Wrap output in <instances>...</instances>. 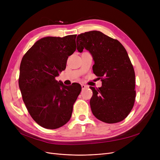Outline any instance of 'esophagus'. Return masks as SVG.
Instances as JSON below:
<instances>
[{
	"instance_id": "obj_1",
	"label": "esophagus",
	"mask_w": 160,
	"mask_h": 160,
	"mask_svg": "<svg viewBox=\"0 0 160 160\" xmlns=\"http://www.w3.org/2000/svg\"><path fill=\"white\" fill-rule=\"evenodd\" d=\"M81 88H82V89H85V88H87V85H83V84H81Z\"/></svg>"
}]
</instances>
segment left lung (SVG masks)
<instances>
[{
  "label": "left lung",
  "instance_id": "8db88e82",
  "mask_svg": "<svg viewBox=\"0 0 160 160\" xmlns=\"http://www.w3.org/2000/svg\"><path fill=\"white\" fill-rule=\"evenodd\" d=\"M77 49L88 50L93 57L94 74L102 81L98 89L90 87L92 113L101 122H122L132 111L135 99V76L128 54L119 41L98 31L77 37Z\"/></svg>",
  "mask_w": 160,
  "mask_h": 160
}]
</instances>
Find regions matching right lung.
<instances>
[{"instance_id": "obj_1", "label": "right lung", "mask_w": 160, "mask_h": 160, "mask_svg": "<svg viewBox=\"0 0 160 160\" xmlns=\"http://www.w3.org/2000/svg\"><path fill=\"white\" fill-rule=\"evenodd\" d=\"M77 35L47 37L38 40L23 56L18 85L26 108L41 127L55 129L69 122L81 91L57 81L69 56L76 50Z\"/></svg>"}]
</instances>
